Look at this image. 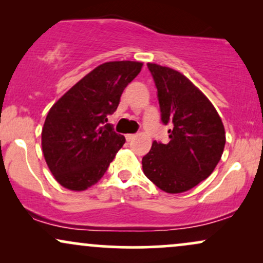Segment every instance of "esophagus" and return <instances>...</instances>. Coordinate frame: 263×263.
Here are the masks:
<instances>
[{
    "label": "esophagus",
    "mask_w": 263,
    "mask_h": 263,
    "mask_svg": "<svg viewBox=\"0 0 263 263\" xmlns=\"http://www.w3.org/2000/svg\"><path fill=\"white\" fill-rule=\"evenodd\" d=\"M135 137H136V135H132V134L126 135V140H127V142H131L132 140H135Z\"/></svg>",
    "instance_id": "esophagus-1"
}]
</instances>
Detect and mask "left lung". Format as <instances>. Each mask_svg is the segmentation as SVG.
I'll return each instance as SVG.
<instances>
[{
	"label": "left lung",
	"instance_id": "obj_1",
	"mask_svg": "<svg viewBox=\"0 0 263 263\" xmlns=\"http://www.w3.org/2000/svg\"><path fill=\"white\" fill-rule=\"evenodd\" d=\"M157 87L161 120L171 123L167 144L153 141L142 158L143 173L163 192L194 188L213 173L225 147V129L209 99L188 78L148 63Z\"/></svg>",
	"mask_w": 263,
	"mask_h": 263
}]
</instances>
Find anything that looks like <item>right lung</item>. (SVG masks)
<instances>
[{
    "label": "right lung",
    "mask_w": 263,
    "mask_h": 263,
    "mask_svg": "<svg viewBox=\"0 0 263 263\" xmlns=\"http://www.w3.org/2000/svg\"><path fill=\"white\" fill-rule=\"evenodd\" d=\"M142 63L99 65L53 105L42 129V149L60 185L81 192L101 179L125 143L107 123L125 87L140 74Z\"/></svg>",
    "instance_id": "obj_1"
}]
</instances>
